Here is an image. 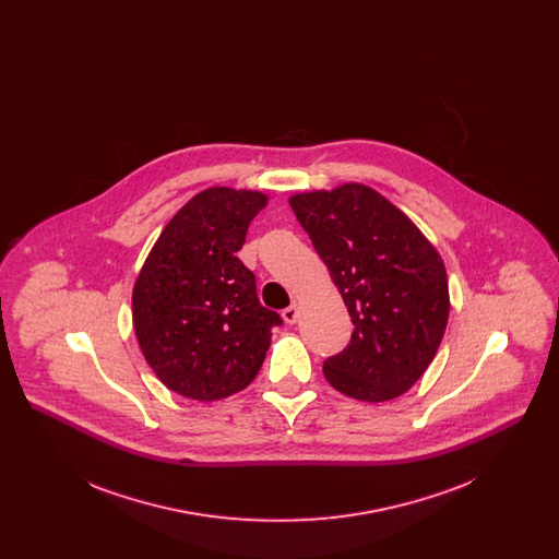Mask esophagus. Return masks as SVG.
<instances>
[{
	"mask_svg": "<svg viewBox=\"0 0 559 559\" xmlns=\"http://www.w3.org/2000/svg\"><path fill=\"white\" fill-rule=\"evenodd\" d=\"M297 317H299V308H297V304L293 301L289 308H285V310H283V320H285L287 324H293V322L297 320Z\"/></svg>",
	"mask_w": 559,
	"mask_h": 559,
	"instance_id": "esophagus-1",
	"label": "esophagus"
}]
</instances>
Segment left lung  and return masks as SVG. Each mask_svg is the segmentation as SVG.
I'll return each instance as SVG.
<instances>
[{
	"label": "left lung",
	"instance_id": "1",
	"mask_svg": "<svg viewBox=\"0 0 559 559\" xmlns=\"http://www.w3.org/2000/svg\"><path fill=\"white\" fill-rule=\"evenodd\" d=\"M352 317V340L322 365L349 399H399L426 372L449 322L447 267L377 190L344 185L289 199Z\"/></svg>",
	"mask_w": 559,
	"mask_h": 559
}]
</instances>
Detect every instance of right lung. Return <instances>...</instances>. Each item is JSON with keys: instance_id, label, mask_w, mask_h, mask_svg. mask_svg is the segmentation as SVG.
I'll list each match as a JSON object with an SVG mask.
<instances>
[{"instance_id": "right-lung-1", "label": "right lung", "mask_w": 559, "mask_h": 559, "mask_svg": "<svg viewBox=\"0 0 559 559\" xmlns=\"http://www.w3.org/2000/svg\"><path fill=\"white\" fill-rule=\"evenodd\" d=\"M267 197L213 187L163 228L133 285V331L160 381L212 402L245 390L266 358L281 317L264 308L237 258Z\"/></svg>"}]
</instances>
